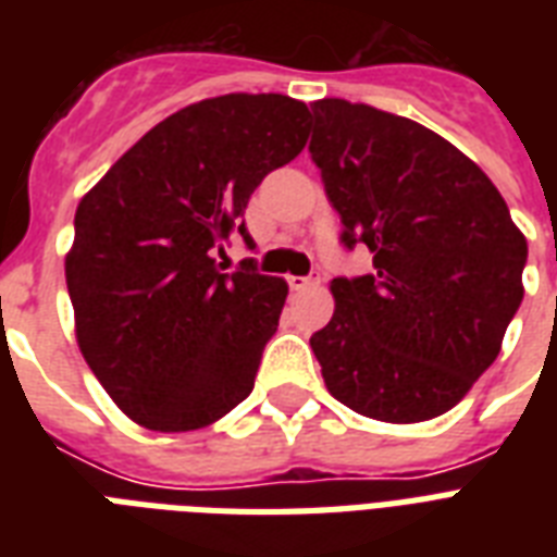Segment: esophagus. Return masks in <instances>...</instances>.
<instances>
[{"label": "esophagus", "mask_w": 557, "mask_h": 557, "mask_svg": "<svg viewBox=\"0 0 557 557\" xmlns=\"http://www.w3.org/2000/svg\"><path fill=\"white\" fill-rule=\"evenodd\" d=\"M318 283H321L318 274H309V277H297V274H292V277H288V288H292V292H304V288H312L318 286Z\"/></svg>", "instance_id": "1"}]
</instances>
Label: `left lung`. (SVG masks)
I'll return each instance as SVG.
<instances>
[{"instance_id":"8db88e82","label":"left lung","mask_w":557,"mask_h":557,"mask_svg":"<svg viewBox=\"0 0 557 557\" xmlns=\"http://www.w3.org/2000/svg\"><path fill=\"white\" fill-rule=\"evenodd\" d=\"M309 141L372 274L335 277V314L309 338L341 405L424 422L494 364L523 300L527 236L492 178L442 135L367 103L323 98Z\"/></svg>"}]
</instances>
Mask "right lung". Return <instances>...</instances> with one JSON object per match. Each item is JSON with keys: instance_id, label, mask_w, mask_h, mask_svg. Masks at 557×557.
Instances as JSON below:
<instances>
[{"instance_id": "add662e5", "label": "right lung", "mask_w": 557, "mask_h": 557, "mask_svg": "<svg viewBox=\"0 0 557 557\" xmlns=\"http://www.w3.org/2000/svg\"><path fill=\"white\" fill-rule=\"evenodd\" d=\"M309 107L222 95L178 109L109 168L74 213L65 283L77 344L112 401L161 433L196 431L253 389L286 280L216 257L251 193L306 147Z\"/></svg>"}]
</instances>
